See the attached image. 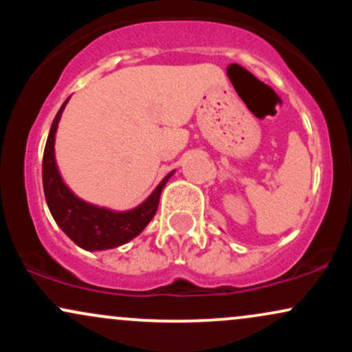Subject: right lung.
<instances>
[{
	"instance_id": "obj_1",
	"label": "right lung",
	"mask_w": 352,
	"mask_h": 352,
	"mask_svg": "<svg viewBox=\"0 0 352 352\" xmlns=\"http://www.w3.org/2000/svg\"><path fill=\"white\" fill-rule=\"evenodd\" d=\"M67 100L69 99L64 100L54 120H52L46 147H44V197H46L47 207H50L54 221L76 245L87 250V252L116 248V246L131 241L132 238H135L151 223V220L157 212V207H159L162 188L167 184V180L173 175V172L168 173L157 185V188L147 197V200L142 201L139 207L127 210V212H114V210L98 207V205L80 200L64 184L58 165H56L54 155L56 131H58V124Z\"/></svg>"
}]
</instances>
